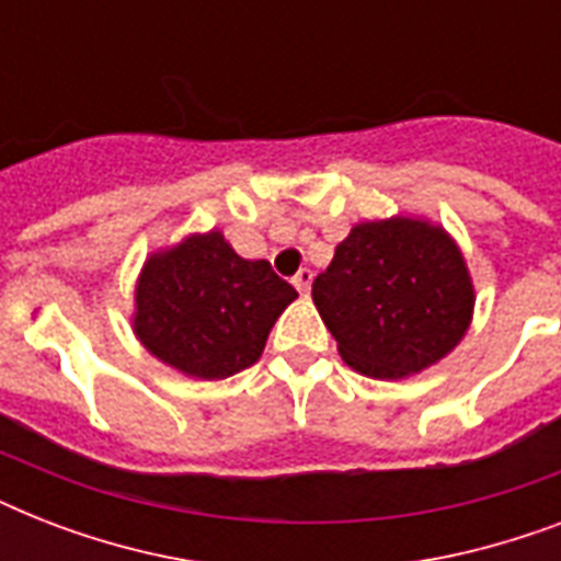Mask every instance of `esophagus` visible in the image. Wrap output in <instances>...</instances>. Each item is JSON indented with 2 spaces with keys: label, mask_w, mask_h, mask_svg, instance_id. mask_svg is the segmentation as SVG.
Instances as JSON below:
<instances>
[{
  "label": "esophagus",
  "mask_w": 561,
  "mask_h": 561,
  "mask_svg": "<svg viewBox=\"0 0 561 561\" xmlns=\"http://www.w3.org/2000/svg\"><path fill=\"white\" fill-rule=\"evenodd\" d=\"M311 282H314V273L308 271V267H302V271L294 276V285H297L299 294H308V288H311Z\"/></svg>",
  "instance_id": "obj_1"
}]
</instances>
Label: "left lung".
I'll list each match as a JSON object with an SVG mask.
<instances>
[{
    "label": "left lung",
    "mask_w": 561,
    "mask_h": 561,
    "mask_svg": "<svg viewBox=\"0 0 561 561\" xmlns=\"http://www.w3.org/2000/svg\"><path fill=\"white\" fill-rule=\"evenodd\" d=\"M341 358L367 378L434 367L469 332L474 285L460 247L425 218L364 220L311 288Z\"/></svg>",
    "instance_id": "1"
}]
</instances>
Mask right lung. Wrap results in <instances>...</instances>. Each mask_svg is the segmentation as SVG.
<instances>
[{
    "instance_id": "right-lung-1",
    "label": "right lung",
    "mask_w": 561,
    "mask_h": 561,
    "mask_svg": "<svg viewBox=\"0 0 561 561\" xmlns=\"http://www.w3.org/2000/svg\"><path fill=\"white\" fill-rule=\"evenodd\" d=\"M297 290L259 259H241L218 229L148 255L136 282L134 332L178 373L220 381L262 358Z\"/></svg>"
}]
</instances>
